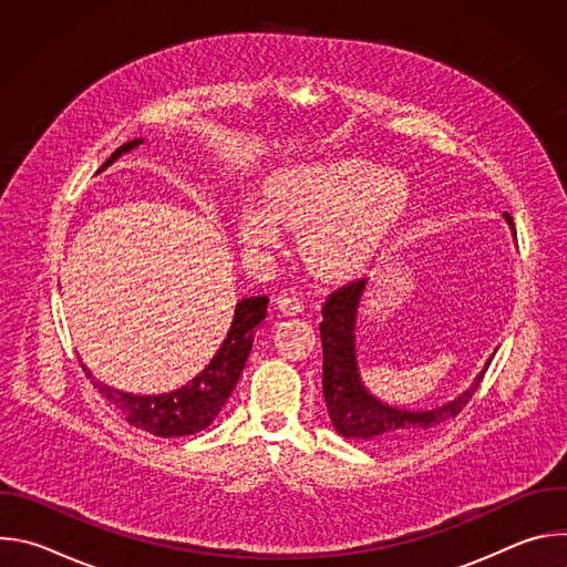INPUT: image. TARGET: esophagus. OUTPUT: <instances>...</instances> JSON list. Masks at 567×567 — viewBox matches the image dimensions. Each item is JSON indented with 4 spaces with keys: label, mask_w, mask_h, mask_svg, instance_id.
I'll return each instance as SVG.
<instances>
[{
    "label": "esophagus",
    "mask_w": 567,
    "mask_h": 567,
    "mask_svg": "<svg viewBox=\"0 0 567 567\" xmlns=\"http://www.w3.org/2000/svg\"><path fill=\"white\" fill-rule=\"evenodd\" d=\"M276 305H278V309H280L282 313H300V311L305 309L302 298H300V296H296V293H291V291H282V293H278Z\"/></svg>",
    "instance_id": "34e87169"
}]
</instances>
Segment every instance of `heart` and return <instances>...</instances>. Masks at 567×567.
Instances as JSON below:
<instances>
[{
    "label": "heart",
    "instance_id": "b5f03b06",
    "mask_svg": "<svg viewBox=\"0 0 567 567\" xmlns=\"http://www.w3.org/2000/svg\"><path fill=\"white\" fill-rule=\"evenodd\" d=\"M406 188L394 173L359 161L293 166L265 186V206L239 210L237 233L247 249L274 247L280 224L298 228L302 260L318 276L350 274L399 213Z\"/></svg>",
    "mask_w": 567,
    "mask_h": 567
}]
</instances>
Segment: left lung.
I'll use <instances>...</instances> for the list:
<instances>
[{"label": "left lung", "instance_id": "1", "mask_svg": "<svg viewBox=\"0 0 567 567\" xmlns=\"http://www.w3.org/2000/svg\"><path fill=\"white\" fill-rule=\"evenodd\" d=\"M505 219L514 228V219L505 213ZM368 280H354L337 291L322 305L320 343H322V394H326L328 411L334 429L343 437L361 440L374 446H399L415 442L451 417L460 415L473 392L477 390L492 359L475 381L453 401L433 411H406L394 409L374 399L361 383L357 357H354V322L359 300L365 291Z\"/></svg>", "mask_w": 567, "mask_h": 567}]
</instances>
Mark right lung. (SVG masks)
I'll use <instances>...</instances> for the list:
<instances>
[{
    "label": "right lung",
    "mask_w": 567,
    "mask_h": 567,
    "mask_svg": "<svg viewBox=\"0 0 567 567\" xmlns=\"http://www.w3.org/2000/svg\"><path fill=\"white\" fill-rule=\"evenodd\" d=\"M138 143L141 138L121 145L105 161L103 168H107L112 161H116L123 152H130ZM267 305V296H251L239 300L235 305V316L221 348L210 359V363L179 390L166 394H130L114 390L96 379L94 388H99V392L114 403L132 426L143 429L156 437H182L199 433L210 426L213 420L219 415L241 370H245V363L254 348V330L265 320ZM83 370L87 377H92L85 365Z\"/></svg>",
    "instance_id": "obj_1"
}]
</instances>
